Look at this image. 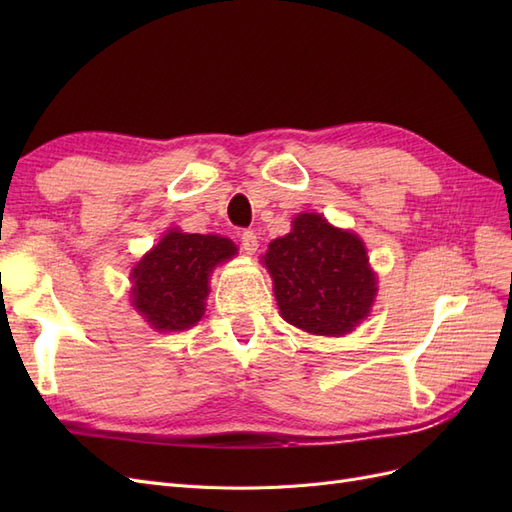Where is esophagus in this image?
I'll return each instance as SVG.
<instances>
[{
  "mask_svg": "<svg viewBox=\"0 0 512 512\" xmlns=\"http://www.w3.org/2000/svg\"><path fill=\"white\" fill-rule=\"evenodd\" d=\"M239 241H241V247L245 254H254L258 250V237L254 230H243L239 235Z\"/></svg>",
  "mask_w": 512,
  "mask_h": 512,
  "instance_id": "34e87169",
  "label": "esophagus"
}]
</instances>
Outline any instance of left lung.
<instances>
[{
    "mask_svg": "<svg viewBox=\"0 0 512 512\" xmlns=\"http://www.w3.org/2000/svg\"><path fill=\"white\" fill-rule=\"evenodd\" d=\"M262 262L282 318L305 333L342 337L374 305L378 282L363 241L318 213L297 215L288 235L269 243Z\"/></svg>",
    "mask_w": 512,
    "mask_h": 512,
    "instance_id": "1",
    "label": "left lung"
}]
</instances>
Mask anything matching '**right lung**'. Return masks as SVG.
<instances>
[{"label":"right lung","mask_w":512,"mask_h":512,"mask_svg":"<svg viewBox=\"0 0 512 512\" xmlns=\"http://www.w3.org/2000/svg\"><path fill=\"white\" fill-rule=\"evenodd\" d=\"M237 254L218 235H188L170 228L132 269V305L156 331H185L205 314L209 275Z\"/></svg>","instance_id":"right-lung-1"}]
</instances>
